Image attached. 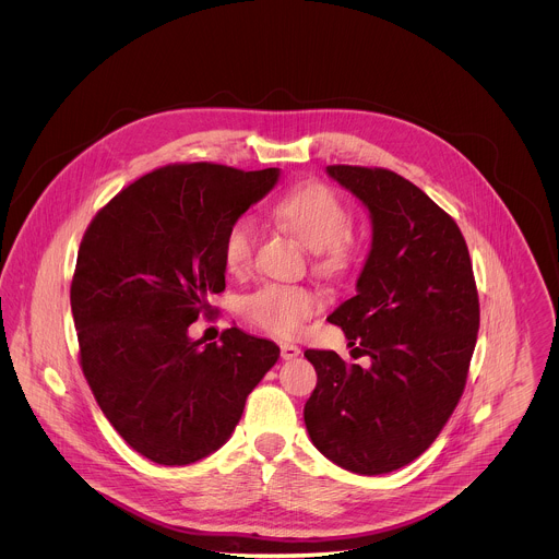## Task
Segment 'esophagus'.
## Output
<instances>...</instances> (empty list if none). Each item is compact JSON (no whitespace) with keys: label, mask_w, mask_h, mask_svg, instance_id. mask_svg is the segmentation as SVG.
I'll list each match as a JSON object with an SVG mask.
<instances>
[{"label":"esophagus","mask_w":559,"mask_h":559,"mask_svg":"<svg viewBox=\"0 0 559 559\" xmlns=\"http://www.w3.org/2000/svg\"><path fill=\"white\" fill-rule=\"evenodd\" d=\"M280 348H282V359H286V361H290V359L301 355V348L297 344H290V342H282Z\"/></svg>","instance_id":"esophagus-1"}]
</instances>
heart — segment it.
<instances>
[{"label":"heart","instance_id":"obj_1","mask_svg":"<svg viewBox=\"0 0 559 559\" xmlns=\"http://www.w3.org/2000/svg\"><path fill=\"white\" fill-rule=\"evenodd\" d=\"M273 217L295 233L301 242L319 251V269L333 273L344 264V235L348 233L350 217L340 198L320 182L299 185L282 195L273 209ZM258 242V226L251 217L237 219L222 245L224 264L230 273L240 275L249 271ZM319 310V297L306 286L264 284L247 295L240 304L242 317L253 326L280 337L299 333L304 320Z\"/></svg>","mask_w":559,"mask_h":559}]
</instances>
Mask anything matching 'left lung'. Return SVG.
Listing matches in <instances>:
<instances>
[{"mask_svg": "<svg viewBox=\"0 0 559 559\" xmlns=\"http://www.w3.org/2000/svg\"><path fill=\"white\" fill-rule=\"evenodd\" d=\"M326 174L366 206L372 224L357 295L326 317L370 366L306 350L319 383L304 419L331 463L381 476L426 452L463 396L478 290L456 222L421 189L379 167L329 165Z\"/></svg>", "mask_w": 559, "mask_h": 559, "instance_id": "1", "label": "left lung"}]
</instances>
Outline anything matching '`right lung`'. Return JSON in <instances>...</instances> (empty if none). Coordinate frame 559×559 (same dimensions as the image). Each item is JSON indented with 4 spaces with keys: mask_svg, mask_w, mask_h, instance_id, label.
Returning <instances> with one entry per match:
<instances>
[{
    "mask_svg": "<svg viewBox=\"0 0 559 559\" xmlns=\"http://www.w3.org/2000/svg\"><path fill=\"white\" fill-rule=\"evenodd\" d=\"M189 163L122 189L85 230L71 286L81 368L118 435L159 465H191L235 432L280 346L237 326L222 344L189 324L226 288L228 228L280 180Z\"/></svg>",
    "mask_w": 559,
    "mask_h": 559,
    "instance_id": "right-lung-1",
    "label": "right lung"
}]
</instances>
